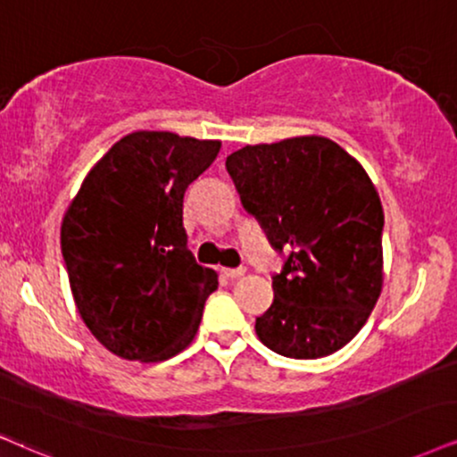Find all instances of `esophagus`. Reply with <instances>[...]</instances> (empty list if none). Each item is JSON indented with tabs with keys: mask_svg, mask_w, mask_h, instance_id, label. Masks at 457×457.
I'll list each match as a JSON object with an SVG mask.
<instances>
[{
	"mask_svg": "<svg viewBox=\"0 0 457 457\" xmlns=\"http://www.w3.org/2000/svg\"><path fill=\"white\" fill-rule=\"evenodd\" d=\"M245 268H223L221 270V274L225 276V278H229V280H236V278H240V276H245Z\"/></svg>",
	"mask_w": 457,
	"mask_h": 457,
	"instance_id": "1",
	"label": "esophagus"
}]
</instances>
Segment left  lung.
<instances>
[{
	"mask_svg": "<svg viewBox=\"0 0 457 457\" xmlns=\"http://www.w3.org/2000/svg\"><path fill=\"white\" fill-rule=\"evenodd\" d=\"M225 169L271 246L288 251L271 276L274 302L255 322L257 337L288 358L342 350L384 282V211L365 169L316 135L246 145Z\"/></svg>",
	"mask_w": 457,
	"mask_h": 457,
	"instance_id": "left-lung-1",
	"label": "left lung"
}]
</instances>
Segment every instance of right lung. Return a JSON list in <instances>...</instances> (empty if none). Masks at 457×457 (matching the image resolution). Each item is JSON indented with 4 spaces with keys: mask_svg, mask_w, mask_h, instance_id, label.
I'll use <instances>...</instances> for the list:
<instances>
[{
    "mask_svg": "<svg viewBox=\"0 0 457 457\" xmlns=\"http://www.w3.org/2000/svg\"><path fill=\"white\" fill-rule=\"evenodd\" d=\"M219 149L221 141L130 132L92 166L62 217L75 305L115 356L166 361L195 337L219 280L187 248L183 195Z\"/></svg>",
    "mask_w": 457,
    "mask_h": 457,
    "instance_id": "add662e5",
    "label": "right lung"
}]
</instances>
